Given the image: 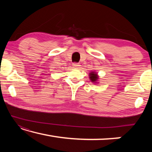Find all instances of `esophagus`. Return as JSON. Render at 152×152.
I'll list each match as a JSON object with an SVG mask.
<instances>
[{"instance_id": "obj_1", "label": "esophagus", "mask_w": 152, "mask_h": 152, "mask_svg": "<svg viewBox=\"0 0 152 152\" xmlns=\"http://www.w3.org/2000/svg\"><path fill=\"white\" fill-rule=\"evenodd\" d=\"M73 67H74V68H78V67L80 66V65L79 64H78V63H76V62H74V63H73Z\"/></svg>"}]
</instances>
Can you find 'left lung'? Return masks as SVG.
<instances>
[{"label":"left lung","instance_id":"obj_1","mask_svg":"<svg viewBox=\"0 0 152 152\" xmlns=\"http://www.w3.org/2000/svg\"><path fill=\"white\" fill-rule=\"evenodd\" d=\"M89 76H90V78H91V80L92 82H95L97 80V79H99V78H98V76H97L96 73L93 72L90 74Z\"/></svg>","mask_w":152,"mask_h":152}]
</instances>
